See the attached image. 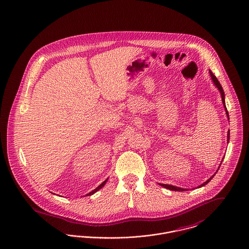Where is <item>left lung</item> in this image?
I'll list each match as a JSON object with an SVG mask.
<instances>
[{
	"instance_id": "1",
	"label": "left lung",
	"mask_w": 249,
	"mask_h": 249,
	"mask_svg": "<svg viewBox=\"0 0 249 249\" xmlns=\"http://www.w3.org/2000/svg\"><path fill=\"white\" fill-rule=\"evenodd\" d=\"M210 74H211V76H212V79H213V82L214 83L216 87H217V89H219V91H220V93H221V97H222V102H223V105H224V107H225V110H226V114H227V116H228V119L230 120V116H229V112H228V109H227V107H226V103H225V93H224V89H223V88H222V86H221V84L219 83V81H218V79L216 78L215 75L213 73V71L210 70ZM229 142H230V130L228 131V143H229ZM219 168H220V166H219ZM219 168H218V170H219ZM217 170V171H218ZM217 173V172H216ZM215 173V174H216ZM215 174L212 177V178H210L206 182L203 183V184H201L200 186H199L198 188L200 187H203V186H205L206 184H208V183L210 182L212 179H213V178L215 176ZM160 186H162V187H164L166 189H168V190H171V191H178V192H185V191H187L188 189H183V188H178V187H176V186H173V185H169V184H160Z\"/></svg>"
}]
</instances>
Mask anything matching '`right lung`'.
<instances>
[{
  "label": "right lung",
  "mask_w": 249,
  "mask_h": 249,
  "mask_svg": "<svg viewBox=\"0 0 249 249\" xmlns=\"http://www.w3.org/2000/svg\"><path fill=\"white\" fill-rule=\"evenodd\" d=\"M107 179H106V180H105V181H104V182L102 183V184H101V185H99V186H98V187H97V188H96V189H94V190H93V191H92V192H90V193H89V194H88V195H87V196H91V195H93V194H95V193H96V192H97V191H99L100 189H101V188H103V187H104V185H105V184H106V182H107Z\"/></svg>",
  "instance_id": "add662e5"
}]
</instances>
